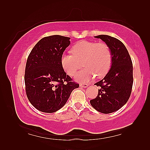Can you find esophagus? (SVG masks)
I'll return each instance as SVG.
<instances>
[{"instance_id": "obj_1", "label": "esophagus", "mask_w": 150, "mask_h": 150, "mask_svg": "<svg viewBox=\"0 0 150 150\" xmlns=\"http://www.w3.org/2000/svg\"><path fill=\"white\" fill-rule=\"evenodd\" d=\"M88 84H83V83H81L80 84V86L82 87V88H87L88 86Z\"/></svg>"}]
</instances>
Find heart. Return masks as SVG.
Returning <instances> with one entry per match:
<instances>
[{"label": "heart", "instance_id": "obj_1", "mask_svg": "<svg viewBox=\"0 0 150 150\" xmlns=\"http://www.w3.org/2000/svg\"><path fill=\"white\" fill-rule=\"evenodd\" d=\"M71 53H64L60 63L67 74L74 76L83 65L86 68L76 75L80 82H88L91 78H99L109 71L112 64V52L110 46L104 42L98 43L82 40L76 43Z\"/></svg>", "mask_w": 150, "mask_h": 150}]
</instances>
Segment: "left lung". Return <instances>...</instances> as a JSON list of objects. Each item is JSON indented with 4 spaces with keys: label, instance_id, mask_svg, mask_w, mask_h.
Here are the masks:
<instances>
[{
    "label": "left lung",
    "instance_id": "obj_1",
    "mask_svg": "<svg viewBox=\"0 0 150 150\" xmlns=\"http://www.w3.org/2000/svg\"><path fill=\"white\" fill-rule=\"evenodd\" d=\"M95 37L110 46L112 64L105 77L95 84L100 90L90 104L100 113H111L122 108L131 95L133 82L132 61L126 47L119 39L106 35Z\"/></svg>",
    "mask_w": 150,
    "mask_h": 150
}]
</instances>
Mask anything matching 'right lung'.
<instances>
[{"mask_svg":"<svg viewBox=\"0 0 150 150\" xmlns=\"http://www.w3.org/2000/svg\"><path fill=\"white\" fill-rule=\"evenodd\" d=\"M70 38L51 35L42 38L31 51L25 69L28 100L42 112L53 113L62 108L79 84L63 69L60 59Z\"/></svg>","mask_w":150,"mask_h":150,"instance_id":"1","label":"right lung"}]
</instances>
